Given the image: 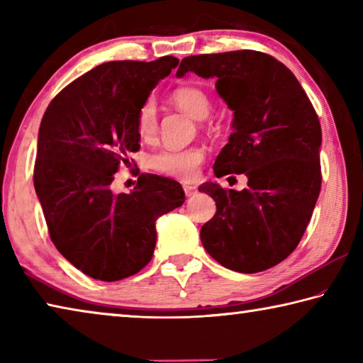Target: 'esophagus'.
Listing matches in <instances>:
<instances>
[{"mask_svg": "<svg viewBox=\"0 0 363 363\" xmlns=\"http://www.w3.org/2000/svg\"><path fill=\"white\" fill-rule=\"evenodd\" d=\"M184 192H186L187 196H192L196 194V187L192 186V184H184Z\"/></svg>", "mask_w": 363, "mask_h": 363, "instance_id": "obj_1", "label": "esophagus"}]
</instances>
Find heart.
Listing matches in <instances>:
<instances>
[{
    "mask_svg": "<svg viewBox=\"0 0 363 363\" xmlns=\"http://www.w3.org/2000/svg\"><path fill=\"white\" fill-rule=\"evenodd\" d=\"M173 102L177 108L195 120H205L210 115L211 102L203 89L196 86H184L174 91ZM138 133L143 139H150L157 133V108L153 102H145L138 113ZM203 150L196 147L189 149H163L150 157V167L160 173L190 179L203 162Z\"/></svg>",
    "mask_w": 363,
    "mask_h": 363,
    "instance_id": "1",
    "label": "heart"
}]
</instances>
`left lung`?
<instances>
[{
	"label": "left lung",
	"instance_id": "1",
	"mask_svg": "<svg viewBox=\"0 0 363 363\" xmlns=\"http://www.w3.org/2000/svg\"><path fill=\"white\" fill-rule=\"evenodd\" d=\"M216 78L233 112L232 134L214 162L216 177L247 176V189L199 187L216 201L201 227L205 250L224 267L255 274L277 266L298 247L320 194L322 130L291 70L257 51L182 59L177 78Z\"/></svg>",
	"mask_w": 363,
	"mask_h": 363
}]
</instances>
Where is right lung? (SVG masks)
Returning <instances> with one entry per match:
<instances>
[{
    "mask_svg": "<svg viewBox=\"0 0 363 363\" xmlns=\"http://www.w3.org/2000/svg\"><path fill=\"white\" fill-rule=\"evenodd\" d=\"M179 59L112 60L49 104L38 131L33 184L59 253L88 277L116 281L152 259L155 223L186 200L169 177L140 174L130 194L110 184L138 152V113Z\"/></svg>",
    "mask_w": 363,
    "mask_h": 363,
    "instance_id": "right-lung-1",
    "label": "right lung"
}]
</instances>
